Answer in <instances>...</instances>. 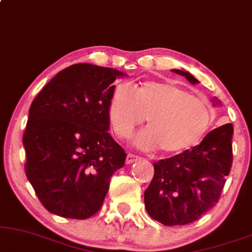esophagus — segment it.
I'll return each instance as SVG.
<instances>
[{"label":"esophagus","mask_w":252,"mask_h":252,"mask_svg":"<svg viewBox=\"0 0 252 252\" xmlns=\"http://www.w3.org/2000/svg\"><path fill=\"white\" fill-rule=\"evenodd\" d=\"M138 160H140V157L139 156H136V154L129 153L128 156H126V163H132V162H136V161H138Z\"/></svg>","instance_id":"esophagus-1"}]
</instances>
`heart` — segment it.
Here are the masks:
<instances>
[{"label": "heart", "mask_w": 252, "mask_h": 252, "mask_svg": "<svg viewBox=\"0 0 252 252\" xmlns=\"http://www.w3.org/2000/svg\"><path fill=\"white\" fill-rule=\"evenodd\" d=\"M109 120L120 138H128L145 120L149 128L136 137L142 149L160 147L176 153L193 146L206 132L211 113L206 103L168 82H146L135 90L119 84L109 101Z\"/></svg>", "instance_id": "obj_1"}]
</instances>
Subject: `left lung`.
I'll list each match as a JSON object with an SVG mask.
<instances>
[{
  "label": "left lung",
  "mask_w": 252,
  "mask_h": 252,
  "mask_svg": "<svg viewBox=\"0 0 252 252\" xmlns=\"http://www.w3.org/2000/svg\"><path fill=\"white\" fill-rule=\"evenodd\" d=\"M191 84V73L174 69ZM218 103L217 98L213 100ZM234 128L230 123L212 130L199 145L154 162L152 182L144 192L147 213L165 226H182L198 220L219 202L233 163Z\"/></svg>",
  "instance_id": "obj_1"
}]
</instances>
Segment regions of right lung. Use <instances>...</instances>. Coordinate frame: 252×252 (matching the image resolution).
<instances>
[{
	"label": "right lung",
	"mask_w": 252,
	"mask_h": 252,
	"mask_svg": "<svg viewBox=\"0 0 252 252\" xmlns=\"http://www.w3.org/2000/svg\"><path fill=\"white\" fill-rule=\"evenodd\" d=\"M126 73L78 63L60 71L33 100L23 135L25 173L46 210L84 220L101 207L126 153L109 135L114 82Z\"/></svg>",
	"instance_id": "add662e5"
}]
</instances>
